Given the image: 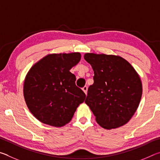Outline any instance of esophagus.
<instances>
[{
	"label": "esophagus",
	"mask_w": 160,
	"mask_h": 160,
	"mask_svg": "<svg viewBox=\"0 0 160 160\" xmlns=\"http://www.w3.org/2000/svg\"><path fill=\"white\" fill-rule=\"evenodd\" d=\"M88 87H87V86H85V87H84V88H82V90H83V92H85V94H87V93H88Z\"/></svg>",
	"instance_id": "1"
}]
</instances>
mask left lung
I'll list each match as a JSON object with an SVG mask.
<instances>
[{"instance_id": "8db88e82", "label": "left lung", "mask_w": 160, "mask_h": 160, "mask_svg": "<svg viewBox=\"0 0 160 160\" xmlns=\"http://www.w3.org/2000/svg\"><path fill=\"white\" fill-rule=\"evenodd\" d=\"M84 58L94 70L85 104L105 129L125 125L136 112L142 93L136 70L119 56L87 53Z\"/></svg>"}]
</instances>
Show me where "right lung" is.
I'll return each mask as SVG.
<instances>
[{"instance_id":"add662e5","label":"right lung","mask_w":160,"mask_h":160,"mask_svg":"<svg viewBox=\"0 0 160 160\" xmlns=\"http://www.w3.org/2000/svg\"><path fill=\"white\" fill-rule=\"evenodd\" d=\"M81 58L79 52L53 53L32 66L24 81L27 106L35 118L44 124L62 127L68 123L85 94L75 85L70 72Z\"/></svg>"}]
</instances>
